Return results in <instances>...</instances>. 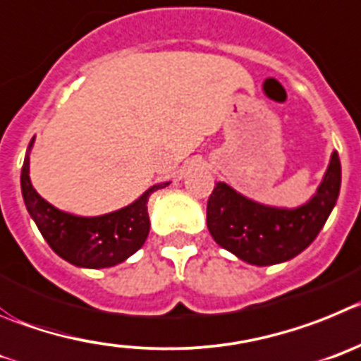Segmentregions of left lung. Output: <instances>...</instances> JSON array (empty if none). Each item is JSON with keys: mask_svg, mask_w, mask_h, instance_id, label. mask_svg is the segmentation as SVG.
Listing matches in <instances>:
<instances>
[{"mask_svg": "<svg viewBox=\"0 0 361 361\" xmlns=\"http://www.w3.org/2000/svg\"><path fill=\"white\" fill-rule=\"evenodd\" d=\"M342 183L338 152L333 151L317 194L297 209L252 201L230 185L216 183L207 203V226L214 241L255 266L290 261L306 250L326 225Z\"/></svg>", "mask_w": 361, "mask_h": 361, "instance_id": "1", "label": "left lung"}]
</instances>
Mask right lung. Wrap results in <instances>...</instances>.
Wrapping results in <instances>:
<instances>
[{
	"mask_svg": "<svg viewBox=\"0 0 361 361\" xmlns=\"http://www.w3.org/2000/svg\"><path fill=\"white\" fill-rule=\"evenodd\" d=\"M32 138L25 164L21 169V192L28 214L35 221L50 248L59 257L80 268H109L120 264L140 250L149 235L147 201L154 190L167 187L171 181L152 185L135 203L115 212L97 217H80L55 209L54 204L39 196L32 187L30 167Z\"/></svg>",
	"mask_w": 361,
	"mask_h": 361,
	"instance_id": "right-lung-1",
	"label": "right lung"
}]
</instances>
